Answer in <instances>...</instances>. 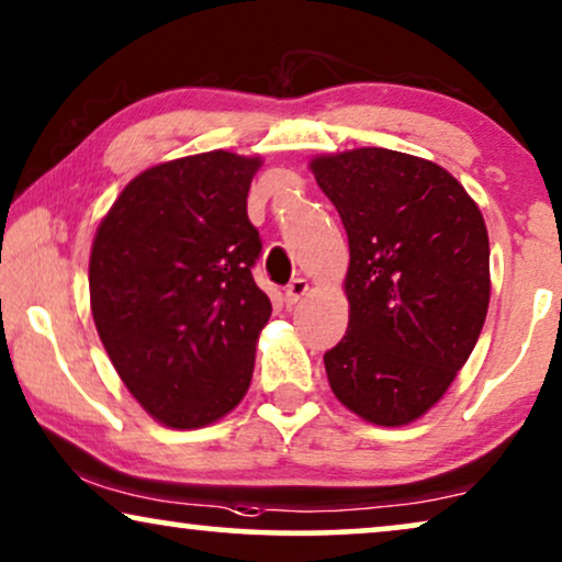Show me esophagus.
Masks as SVG:
<instances>
[{
    "label": "esophagus",
    "mask_w": 562,
    "mask_h": 562,
    "mask_svg": "<svg viewBox=\"0 0 562 562\" xmlns=\"http://www.w3.org/2000/svg\"><path fill=\"white\" fill-rule=\"evenodd\" d=\"M308 290H311L308 280H303V277H297V280L290 282L288 290H285V303H288V305H295L297 301H303V297L308 295Z\"/></svg>",
    "instance_id": "obj_1"
}]
</instances>
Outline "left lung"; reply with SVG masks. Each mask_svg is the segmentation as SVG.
Wrapping results in <instances>:
<instances>
[{
  "mask_svg": "<svg viewBox=\"0 0 562 562\" xmlns=\"http://www.w3.org/2000/svg\"><path fill=\"white\" fill-rule=\"evenodd\" d=\"M349 236V328L324 355L336 398L406 426L458 378L483 331L491 249L481 207L439 164L391 148L311 159Z\"/></svg>",
  "mask_w": 562,
  "mask_h": 562,
  "instance_id": "obj_1",
  "label": "left lung"
}]
</instances>
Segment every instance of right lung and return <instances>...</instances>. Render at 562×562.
Here are the masks:
<instances>
[{
    "instance_id": "1",
    "label": "right lung",
    "mask_w": 562,
    "mask_h": 562,
    "mask_svg": "<svg viewBox=\"0 0 562 562\" xmlns=\"http://www.w3.org/2000/svg\"><path fill=\"white\" fill-rule=\"evenodd\" d=\"M259 156L207 151L133 177L89 257V303L112 368L148 416L200 429L249 391L272 303L251 277L246 215Z\"/></svg>"
}]
</instances>
